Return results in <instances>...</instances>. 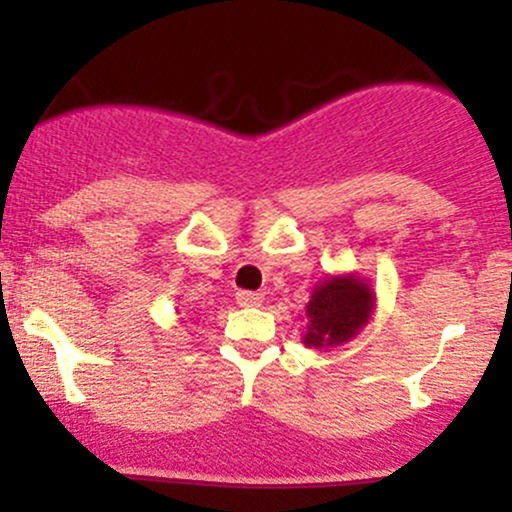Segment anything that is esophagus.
Masks as SVG:
<instances>
[{"label":"esophagus","instance_id":"1","mask_svg":"<svg viewBox=\"0 0 512 512\" xmlns=\"http://www.w3.org/2000/svg\"><path fill=\"white\" fill-rule=\"evenodd\" d=\"M236 301L243 305V308H260V305L264 303V296L257 291H238Z\"/></svg>","mask_w":512,"mask_h":512}]
</instances>
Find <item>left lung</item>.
<instances>
[{"mask_svg":"<svg viewBox=\"0 0 512 512\" xmlns=\"http://www.w3.org/2000/svg\"><path fill=\"white\" fill-rule=\"evenodd\" d=\"M373 305L375 293L361 276H327L315 286L305 305L308 332L303 344L313 349H330L351 342L373 315Z\"/></svg>","mask_w":512,"mask_h":512,"instance_id":"left-lung-1","label":"left lung"}]
</instances>
